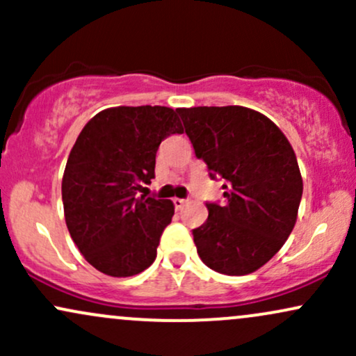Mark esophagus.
Returning <instances> with one entry per match:
<instances>
[{"instance_id":"obj_1","label":"esophagus","mask_w":356,"mask_h":356,"mask_svg":"<svg viewBox=\"0 0 356 356\" xmlns=\"http://www.w3.org/2000/svg\"><path fill=\"white\" fill-rule=\"evenodd\" d=\"M172 202H174V207H175V209H177V211H181V209H182V207H184V206H186V204H187V201H186V199H179V197H175V199H172Z\"/></svg>"}]
</instances>
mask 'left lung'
<instances>
[{
	"label": "left lung",
	"instance_id": "left-lung-1",
	"mask_svg": "<svg viewBox=\"0 0 356 356\" xmlns=\"http://www.w3.org/2000/svg\"><path fill=\"white\" fill-rule=\"evenodd\" d=\"M195 157L222 179L226 204L207 202V220L192 231L206 266L229 276L254 273L295 227L303 179L284 134L256 110L177 108Z\"/></svg>",
	"mask_w": 356,
	"mask_h": 356
}]
</instances>
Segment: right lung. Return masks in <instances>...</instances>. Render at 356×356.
<instances>
[{"mask_svg":"<svg viewBox=\"0 0 356 356\" xmlns=\"http://www.w3.org/2000/svg\"><path fill=\"white\" fill-rule=\"evenodd\" d=\"M182 132L175 110L142 105L102 110L76 138L61 181L65 220L104 275L134 276L155 261L174 204L137 194L155 177L161 142Z\"/></svg>","mask_w":356,"mask_h":356,"instance_id":"1","label":"right lung"}]
</instances>
